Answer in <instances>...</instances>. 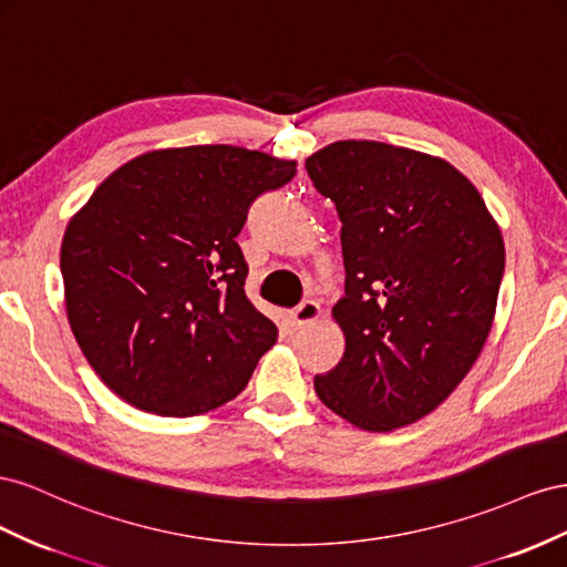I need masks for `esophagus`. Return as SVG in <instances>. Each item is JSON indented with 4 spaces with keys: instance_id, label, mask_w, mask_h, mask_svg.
<instances>
[{
    "instance_id": "1",
    "label": "esophagus",
    "mask_w": 567,
    "mask_h": 567,
    "mask_svg": "<svg viewBox=\"0 0 567 567\" xmlns=\"http://www.w3.org/2000/svg\"><path fill=\"white\" fill-rule=\"evenodd\" d=\"M289 316H292V322L297 328H303V326H311V322H316L322 316V309H320V303L306 299Z\"/></svg>"
}]
</instances>
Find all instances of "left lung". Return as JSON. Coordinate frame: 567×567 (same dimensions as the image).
<instances>
[{
	"label": "left lung",
	"mask_w": 567,
	"mask_h": 567,
	"mask_svg": "<svg viewBox=\"0 0 567 567\" xmlns=\"http://www.w3.org/2000/svg\"><path fill=\"white\" fill-rule=\"evenodd\" d=\"M342 220L347 297L332 318L347 349L316 394L368 432L411 425L444 403L487 342L504 237L449 161L373 140L306 158Z\"/></svg>",
	"instance_id": "8db88e82"
}]
</instances>
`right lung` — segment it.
<instances>
[{
    "mask_svg": "<svg viewBox=\"0 0 567 567\" xmlns=\"http://www.w3.org/2000/svg\"><path fill=\"white\" fill-rule=\"evenodd\" d=\"M297 161L233 144L154 150L92 192L61 241L69 326L113 394L187 417L245 390L278 328L247 299L237 235Z\"/></svg>",
    "mask_w": 567,
    "mask_h": 567,
    "instance_id": "obj_1",
    "label": "right lung"
}]
</instances>
